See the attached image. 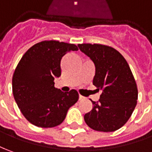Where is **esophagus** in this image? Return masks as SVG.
Instances as JSON below:
<instances>
[{
	"instance_id": "obj_1",
	"label": "esophagus",
	"mask_w": 152,
	"mask_h": 152,
	"mask_svg": "<svg viewBox=\"0 0 152 152\" xmlns=\"http://www.w3.org/2000/svg\"><path fill=\"white\" fill-rule=\"evenodd\" d=\"M78 98H79V100H81V99H83V96H81V95H79Z\"/></svg>"
}]
</instances>
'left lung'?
Masks as SVG:
<instances>
[{"label": "left lung", "instance_id": "8db88e82", "mask_svg": "<svg viewBox=\"0 0 152 152\" xmlns=\"http://www.w3.org/2000/svg\"><path fill=\"white\" fill-rule=\"evenodd\" d=\"M79 50L94 63L93 83L102 90L93 109L84 115V121L98 132H114L121 128L133 113L138 91L126 60L113 48L98 44H81Z\"/></svg>", "mask_w": 152, "mask_h": 152}]
</instances>
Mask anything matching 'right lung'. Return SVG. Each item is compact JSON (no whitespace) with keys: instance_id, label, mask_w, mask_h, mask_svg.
Instances as JSON below:
<instances>
[{"instance_id":"obj_1","label":"right lung","mask_w":152,"mask_h":152,"mask_svg":"<svg viewBox=\"0 0 152 152\" xmlns=\"http://www.w3.org/2000/svg\"><path fill=\"white\" fill-rule=\"evenodd\" d=\"M74 44L56 40L37 43L22 56L12 78V92L24 117L39 127L61 124L67 112L78 99L76 90L64 93L54 88V78L61 75L63 56L77 51Z\"/></svg>"}]
</instances>
